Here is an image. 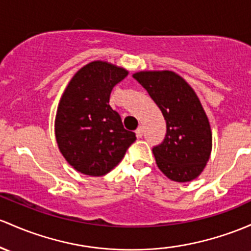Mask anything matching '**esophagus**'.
<instances>
[{
	"label": "esophagus",
	"instance_id": "1",
	"mask_svg": "<svg viewBox=\"0 0 251 251\" xmlns=\"http://www.w3.org/2000/svg\"><path fill=\"white\" fill-rule=\"evenodd\" d=\"M143 133H144V128H143L142 126H139V127L136 130V136L138 137V138H142Z\"/></svg>",
	"mask_w": 251,
	"mask_h": 251
}]
</instances>
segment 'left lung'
Masks as SVG:
<instances>
[{"mask_svg":"<svg viewBox=\"0 0 251 251\" xmlns=\"http://www.w3.org/2000/svg\"><path fill=\"white\" fill-rule=\"evenodd\" d=\"M133 78L147 89L167 123L164 140L152 149L157 167L176 182L197 178L212 150L210 121L199 98L173 71H139Z\"/></svg>","mask_w":251,"mask_h":251,"instance_id":"1","label":"left lung"}]
</instances>
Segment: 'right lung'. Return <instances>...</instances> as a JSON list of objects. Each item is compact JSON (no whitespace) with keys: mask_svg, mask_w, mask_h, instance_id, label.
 I'll list each match as a JSON object with an SVG mask.
<instances>
[{"mask_svg":"<svg viewBox=\"0 0 251 251\" xmlns=\"http://www.w3.org/2000/svg\"><path fill=\"white\" fill-rule=\"evenodd\" d=\"M127 75L124 68L95 60L77 71L60 98L54 120L57 144L82 174L106 175L136 140L109 106L113 87Z\"/></svg>","mask_w":251,"mask_h":251,"instance_id":"obj_1","label":"right lung"}]
</instances>
